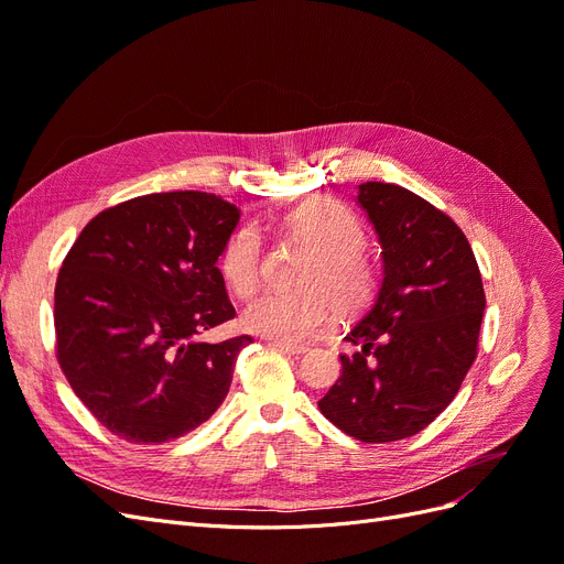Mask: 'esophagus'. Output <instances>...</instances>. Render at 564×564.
Returning <instances> with one entry per match:
<instances>
[{
  "instance_id": "1",
  "label": "esophagus",
  "mask_w": 564,
  "mask_h": 564,
  "mask_svg": "<svg viewBox=\"0 0 564 564\" xmlns=\"http://www.w3.org/2000/svg\"><path fill=\"white\" fill-rule=\"evenodd\" d=\"M270 346H272V348H280V350H282V352H286V355H305V352H308V348H305V346L280 344V340H270Z\"/></svg>"
}]
</instances>
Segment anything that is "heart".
Here are the masks:
<instances>
[{
    "instance_id": "1",
    "label": "heart",
    "mask_w": 564,
    "mask_h": 564,
    "mask_svg": "<svg viewBox=\"0 0 564 564\" xmlns=\"http://www.w3.org/2000/svg\"><path fill=\"white\" fill-rule=\"evenodd\" d=\"M289 237L311 245L294 292H270L251 303L245 327L280 344H311L329 327L336 308L344 315L365 311L377 299L381 265L362 247V220L332 197H311L282 216ZM265 242L256 226H240L220 249L218 268L235 296L251 299L263 280Z\"/></svg>"
}]
</instances>
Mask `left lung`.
Instances as JSON below:
<instances>
[{
  "label": "left lung",
  "instance_id": "1",
  "mask_svg": "<svg viewBox=\"0 0 564 564\" xmlns=\"http://www.w3.org/2000/svg\"><path fill=\"white\" fill-rule=\"evenodd\" d=\"M357 202L379 232L383 282L317 406L377 445L421 433L456 398L477 357L485 289L464 230L431 202L379 181L362 183Z\"/></svg>",
  "mask_w": 564,
  "mask_h": 564
}]
</instances>
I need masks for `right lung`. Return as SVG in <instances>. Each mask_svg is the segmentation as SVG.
I'll return each mask as SVG.
<instances>
[{
  "label": "right lung",
  "mask_w": 564,
  "mask_h": 564,
  "mask_svg": "<svg viewBox=\"0 0 564 564\" xmlns=\"http://www.w3.org/2000/svg\"><path fill=\"white\" fill-rule=\"evenodd\" d=\"M240 212L212 193L141 195L96 214L58 270L56 360L112 435L162 445L226 400L251 336L204 344L235 317L216 265Z\"/></svg>",
  "instance_id": "1"
}]
</instances>
